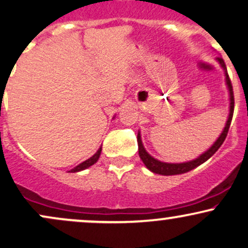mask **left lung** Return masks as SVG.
I'll return each mask as SVG.
<instances>
[{"label":"left lung","mask_w":248,"mask_h":248,"mask_svg":"<svg viewBox=\"0 0 248 248\" xmlns=\"http://www.w3.org/2000/svg\"><path fill=\"white\" fill-rule=\"evenodd\" d=\"M216 61L218 62L220 67L223 68L224 70V76H225V84L228 86L229 90V115L228 119H226V124L224 126V129L223 132L220 133V135L218 136V139L214 142V144L208 149L207 151H204L203 154L200 155L199 157H196L195 159L193 160H188V162H184V163H165V162H160V160L156 159V158L151 156L150 154L145 150L144 145L142 143V139H141V132L137 133V144H139V155L140 158L142 159L143 164L147 166L148 170H150L151 172L157 173V174H162V175H177V174H183V173L189 172L192 171L193 169L198 168V166L203 164L204 162H207L209 158L213 156V155L218 150L220 145L223 144L224 142L226 135H228L230 124H231V120H232V115H233V109H234V98H233V91H232V85H231V80L229 78L228 75V70H226V65L224 63V60L222 58H216Z\"/></svg>","instance_id":"obj_1"}]
</instances>
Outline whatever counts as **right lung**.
<instances>
[{
    "mask_svg": "<svg viewBox=\"0 0 248 248\" xmlns=\"http://www.w3.org/2000/svg\"><path fill=\"white\" fill-rule=\"evenodd\" d=\"M114 119V118H113ZM100 154H101V147L98 149L97 150V153H95L93 156L92 157H90L89 158V159H86V160H84V162L83 163H80V164H78V165L76 166V168H74V169H71L69 172H71V173H75V172H79V171H83V170H85V169H88V168H90V166H92L93 165L94 163H97V160L99 159V156H100Z\"/></svg>",
    "mask_w": 248,
    "mask_h": 248,
    "instance_id": "1",
    "label": "right lung"
}]
</instances>
